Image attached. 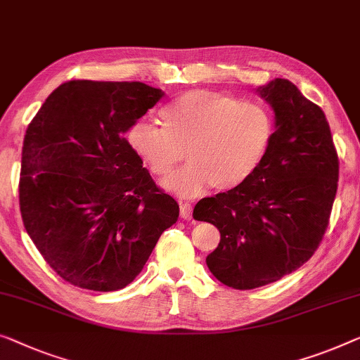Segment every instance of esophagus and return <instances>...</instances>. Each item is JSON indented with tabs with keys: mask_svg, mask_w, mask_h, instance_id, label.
Segmentation results:
<instances>
[{
	"mask_svg": "<svg viewBox=\"0 0 360 360\" xmlns=\"http://www.w3.org/2000/svg\"><path fill=\"white\" fill-rule=\"evenodd\" d=\"M181 218L182 219H191L192 218V207H191V203H187V202H184V203H181Z\"/></svg>",
	"mask_w": 360,
	"mask_h": 360,
	"instance_id": "obj_1",
	"label": "esophagus"
}]
</instances>
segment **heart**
Listing matches in <instances>:
<instances>
[{
  "mask_svg": "<svg viewBox=\"0 0 360 360\" xmlns=\"http://www.w3.org/2000/svg\"><path fill=\"white\" fill-rule=\"evenodd\" d=\"M163 129L139 121L129 147L155 178L166 181L186 157L189 165L171 179L181 197L228 192L244 186L270 153L275 117L266 106L212 90L182 94L160 112Z\"/></svg>",
  "mask_w": 360,
  "mask_h": 360,
  "instance_id": "obj_1",
  "label": "heart"
}]
</instances>
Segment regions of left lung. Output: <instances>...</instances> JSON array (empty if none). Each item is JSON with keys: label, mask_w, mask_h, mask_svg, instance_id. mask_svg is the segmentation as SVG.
Segmentation results:
<instances>
[{"label": "left lung", "mask_w": 360, "mask_h": 360, "mask_svg": "<svg viewBox=\"0 0 360 360\" xmlns=\"http://www.w3.org/2000/svg\"><path fill=\"white\" fill-rule=\"evenodd\" d=\"M275 111V141L260 169L238 189L205 197L197 221L221 239L207 257L218 281L254 289L296 271L315 254L328 228L340 160L319 105L288 79L257 89Z\"/></svg>", "instance_id": "8db88e82"}]
</instances>
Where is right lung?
<instances>
[{"label": "right lung", "instance_id": "right-lung-1", "mask_svg": "<svg viewBox=\"0 0 360 360\" xmlns=\"http://www.w3.org/2000/svg\"><path fill=\"white\" fill-rule=\"evenodd\" d=\"M163 95L142 82L69 80L27 127L19 182L25 231L74 286L126 288L178 221V202L124 137Z\"/></svg>", "mask_w": 360, "mask_h": 360}]
</instances>
